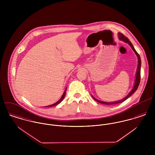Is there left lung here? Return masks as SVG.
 <instances>
[{
    "label": "left lung",
    "instance_id": "left-lung-1",
    "mask_svg": "<svg viewBox=\"0 0 155 155\" xmlns=\"http://www.w3.org/2000/svg\"><path fill=\"white\" fill-rule=\"evenodd\" d=\"M118 38L120 41H122L123 42H125V43H127L129 45L131 46V48L133 49L134 52H135V54H136L137 58H138V66H137V72H136V74H135V83H134V87L132 89V90L130 91V92L123 99L120 100V101H114V102H110V103H108V102H105V101H100V100H98L96 98H95L93 96H92V98L95 100L97 101V102L100 103H101V104H107V105H110V104H118V103H122L123 101H124L125 100H126L127 99H128L130 97H131L132 95V94H134L138 88V86H139V84H140V73H141V58H140V57L139 55V54L137 53V52L135 51V49H134V46H133V44H131V42L129 41V39L125 37L123 34H122L121 33H118Z\"/></svg>",
    "mask_w": 155,
    "mask_h": 155
}]
</instances>
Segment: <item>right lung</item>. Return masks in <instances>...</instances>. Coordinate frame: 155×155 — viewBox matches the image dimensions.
I'll return each mask as SVG.
<instances>
[{
  "label": "right lung",
  "instance_id": "add662e5",
  "mask_svg": "<svg viewBox=\"0 0 155 155\" xmlns=\"http://www.w3.org/2000/svg\"><path fill=\"white\" fill-rule=\"evenodd\" d=\"M66 89L67 88L65 89V91H64V93H63V94L62 97H61V98H60V99L57 102L55 103H54V104H51V105H49V106H46V107H52V106H55V105H57L58 104H59L60 103H61V102L63 100V99H64V97H65L66 92Z\"/></svg>",
  "mask_w": 155,
  "mask_h": 155
}]
</instances>
